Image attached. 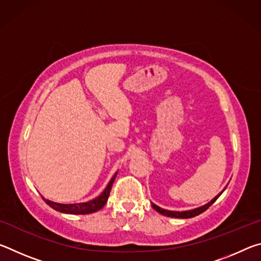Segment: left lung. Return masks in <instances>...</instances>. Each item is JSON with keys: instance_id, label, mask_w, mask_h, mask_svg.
Returning <instances> with one entry per match:
<instances>
[{"instance_id": "left-lung-1", "label": "left lung", "mask_w": 261, "mask_h": 261, "mask_svg": "<svg viewBox=\"0 0 261 261\" xmlns=\"http://www.w3.org/2000/svg\"><path fill=\"white\" fill-rule=\"evenodd\" d=\"M227 188V187H226ZM226 188H224L222 191H221L218 196H215L213 199H212L211 201H208L207 202V204H205V205H202V206H200V207H197V208H193V210H189V211H182V212H179V211H169V210H165V208H161V207H159L158 205H155V204H153L152 202V207L154 210H155L156 212H159V213L160 214H162V215H165V216H169V218H177V219H190V218H193V216H197V215H199V214H201L202 212H205L207 208H208V207L212 205V204H214L215 202V200L218 199V198L221 196V194H222V192L224 191V190H226Z\"/></svg>"}]
</instances>
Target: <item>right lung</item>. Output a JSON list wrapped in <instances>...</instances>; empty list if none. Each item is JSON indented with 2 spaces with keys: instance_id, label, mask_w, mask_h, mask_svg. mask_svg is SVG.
<instances>
[{
  "instance_id": "1",
  "label": "right lung",
  "mask_w": 261,
  "mask_h": 261,
  "mask_svg": "<svg viewBox=\"0 0 261 261\" xmlns=\"http://www.w3.org/2000/svg\"><path fill=\"white\" fill-rule=\"evenodd\" d=\"M116 175H117V173L114 174L112 179L109 180L107 187H106L103 191L101 192L100 196H98L92 200H88L85 202H77V204H60V202L48 200L45 197H42V199L45 200L46 204L49 205L53 210L61 212V213H65V214H91V213H94V212L102 208V207L106 205V202H107L110 190H112L114 180H115V178H116Z\"/></svg>"
}]
</instances>
